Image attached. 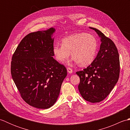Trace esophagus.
I'll list each match as a JSON object with an SVG mask.
<instances>
[{"label": "esophagus", "instance_id": "1", "mask_svg": "<svg viewBox=\"0 0 130 130\" xmlns=\"http://www.w3.org/2000/svg\"><path fill=\"white\" fill-rule=\"evenodd\" d=\"M67 71H68V72L69 73V74H71V73H73V70L71 69L70 68H67Z\"/></svg>", "mask_w": 130, "mask_h": 130}]
</instances>
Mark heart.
Wrapping results in <instances>:
<instances>
[{
  "label": "heart",
  "mask_w": 130,
  "mask_h": 130,
  "mask_svg": "<svg viewBox=\"0 0 130 130\" xmlns=\"http://www.w3.org/2000/svg\"><path fill=\"white\" fill-rule=\"evenodd\" d=\"M98 48V42L94 36L83 32L63 38L62 45L54 46L53 54L57 61L63 62L70 53L73 62L86 67L94 61Z\"/></svg>",
  "instance_id": "1"
}]
</instances>
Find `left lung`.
Wrapping results in <instances>:
<instances>
[{"label":"left lung","instance_id":"1","mask_svg":"<svg viewBox=\"0 0 130 130\" xmlns=\"http://www.w3.org/2000/svg\"><path fill=\"white\" fill-rule=\"evenodd\" d=\"M101 38L100 49L94 61L83 70L77 71L78 89L82 97L91 103L104 100L118 82L120 65L119 54L114 42L99 30L90 27Z\"/></svg>","mask_w":130,"mask_h":130}]
</instances>
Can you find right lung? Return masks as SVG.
<instances>
[{
    "mask_svg": "<svg viewBox=\"0 0 130 130\" xmlns=\"http://www.w3.org/2000/svg\"><path fill=\"white\" fill-rule=\"evenodd\" d=\"M55 29L30 33L24 37L13 54L11 74L27 104L47 109L56 102L67 70L53 56Z\"/></svg>",
    "mask_w": 130,
    "mask_h": 130,
    "instance_id": "right-lung-1",
    "label": "right lung"
}]
</instances>
